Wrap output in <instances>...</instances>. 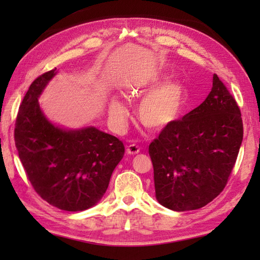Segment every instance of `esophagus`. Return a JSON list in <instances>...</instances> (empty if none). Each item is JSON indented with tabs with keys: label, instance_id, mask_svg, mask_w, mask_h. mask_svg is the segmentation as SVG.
Instances as JSON below:
<instances>
[{
	"label": "esophagus",
	"instance_id": "obj_1",
	"mask_svg": "<svg viewBox=\"0 0 260 260\" xmlns=\"http://www.w3.org/2000/svg\"><path fill=\"white\" fill-rule=\"evenodd\" d=\"M126 152L127 154H129V155H136V154L140 153V147L135 144H131L127 146Z\"/></svg>",
	"mask_w": 260,
	"mask_h": 260
}]
</instances>
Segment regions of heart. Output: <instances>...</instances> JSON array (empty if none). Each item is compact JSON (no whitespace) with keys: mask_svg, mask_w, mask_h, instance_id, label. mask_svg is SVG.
<instances>
[{"mask_svg":"<svg viewBox=\"0 0 260 260\" xmlns=\"http://www.w3.org/2000/svg\"><path fill=\"white\" fill-rule=\"evenodd\" d=\"M169 76L156 73L144 81L132 86L128 97L139 99L137 118L146 128L161 132L174 124L185 107L187 99L186 86L181 80H168ZM108 114L116 128H121L128 116V110L118 97H112L108 104Z\"/></svg>","mask_w":260,"mask_h":260,"instance_id":"obj_1","label":"heart"}]
</instances>
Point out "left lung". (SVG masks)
<instances>
[{
	"label": "left lung",
	"instance_id": "left-lung-1",
	"mask_svg": "<svg viewBox=\"0 0 260 260\" xmlns=\"http://www.w3.org/2000/svg\"><path fill=\"white\" fill-rule=\"evenodd\" d=\"M242 136L238 105L213 75L206 101L162 131L148 147L156 200L173 211L211 202L227 184Z\"/></svg>",
	"mask_w": 260,
	"mask_h": 260
}]
</instances>
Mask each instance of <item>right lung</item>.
I'll use <instances>...</instances> for the list:
<instances>
[{
	"label": "right lung",
	"instance_id": "obj_1",
	"mask_svg": "<svg viewBox=\"0 0 260 260\" xmlns=\"http://www.w3.org/2000/svg\"><path fill=\"white\" fill-rule=\"evenodd\" d=\"M56 74L38 77L26 91L15 121V146L43 200L64 211H84L101 201L125 147L93 126L67 129L47 118L38 99Z\"/></svg>",
	"mask_w": 260,
	"mask_h": 260
}]
</instances>
